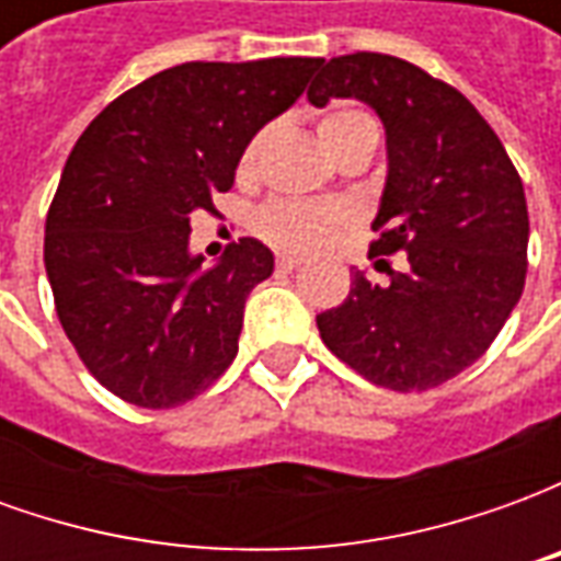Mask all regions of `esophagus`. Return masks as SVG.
Segmentation results:
<instances>
[{
    "label": "esophagus",
    "instance_id": "34e87169",
    "mask_svg": "<svg viewBox=\"0 0 561 561\" xmlns=\"http://www.w3.org/2000/svg\"><path fill=\"white\" fill-rule=\"evenodd\" d=\"M297 267H300V261H297V257H291V255L276 257V270H279V273H294Z\"/></svg>",
    "mask_w": 561,
    "mask_h": 561
}]
</instances>
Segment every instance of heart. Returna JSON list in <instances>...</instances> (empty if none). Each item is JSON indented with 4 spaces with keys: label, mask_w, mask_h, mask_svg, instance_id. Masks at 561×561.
Instances as JSON below:
<instances>
[{
    "label": "heart",
    "mask_w": 561,
    "mask_h": 561,
    "mask_svg": "<svg viewBox=\"0 0 561 561\" xmlns=\"http://www.w3.org/2000/svg\"><path fill=\"white\" fill-rule=\"evenodd\" d=\"M318 135L324 147L342 159L354 149H376L378 123L360 107H333L318 119ZM270 128H261L249 140L240 156V171L255 168L261 149L267 144ZM352 225V213L340 204H318L300 197H270L252 216V228L261 240L291 255H312L328 249L345 228Z\"/></svg>",
    "instance_id": "heart-1"
}]
</instances>
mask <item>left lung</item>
Listing matches in <instances>:
<instances>
[{
  "mask_svg": "<svg viewBox=\"0 0 561 561\" xmlns=\"http://www.w3.org/2000/svg\"><path fill=\"white\" fill-rule=\"evenodd\" d=\"M309 102L360 99L388 131V185L369 257L390 285L360 273L316 318L330 352L378 388L430 390L481 357L526 285L529 209L514 161L474 104L445 80L388 54L318 62ZM407 252L402 274L385 254Z\"/></svg>",
  "mask_w": 561,
  "mask_h": 561,
  "instance_id": "obj_1",
  "label": "left lung"
}]
</instances>
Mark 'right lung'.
<instances>
[{"mask_svg":"<svg viewBox=\"0 0 561 561\" xmlns=\"http://www.w3.org/2000/svg\"><path fill=\"white\" fill-rule=\"evenodd\" d=\"M312 56L164 68L80 135L47 209L44 267L75 352L119 400L173 409L237 357L243 306L273 273L252 237L213 270L188 255V216L213 213L257 128L288 111Z\"/></svg>","mask_w":561,"mask_h":561,"instance_id":"right-lung-1","label":"right lung"}]
</instances>
